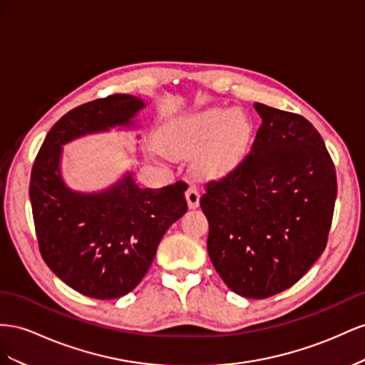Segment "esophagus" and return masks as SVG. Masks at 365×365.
I'll list each match as a JSON object with an SVG mask.
<instances>
[{"mask_svg":"<svg viewBox=\"0 0 365 365\" xmlns=\"http://www.w3.org/2000/svg\"><path fill=\"white\" fill-rule=\"evenodd\" d=\"M186 202H188V206L191 207V210H194V207L199 206V202H200V191L197 186L191 185L188 190H186Z\"/></svg>","mask_w":365,"mask_h":365,"instance_id":"34e87169","label":"esophagus"}]
</instances>
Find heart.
I'll return each mask as SVG.
<instances>
[{
	"instance_id": "1",
	"label": "heart",
	"mask_w": 365,
	"mask_h": 365,
	"mask_svg": "<svg viewBox=\"0 0 365 365\" xmlns=\"http://www.w3.org/2000/svg\"><path fill=\"white\" fill-rule=\"evenodd\" d=\"M249 134V123L242 113L229 114L225 108H210L174 120L163 134V145L173 155L197 153L207 173H222L240 158Z\"/></svg>"
}]
</instances>
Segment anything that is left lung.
<instances>
[{"instance_id": "8db88e82", "label": "left lung", "mask_w": 365, "mask_h": 365, "mask_svg": "<svg viewBox=\"0 0 365 365\" xmlns=\"http://www.w3.org/2000/svg\"><path fill=\"white\" fill-rule=\"evenodd\" d=\"M262 118L251 151L200 199L207 254L232 292L267 298L294 286L326 249L336 173L307 119L254 103Z\"/></svg>"}]
</instances>
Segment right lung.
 Listing matches in <instances>:
<instances>
[{"label": "right lung", "mask_w": 365, "mask_h": 365, "mask_svg": "<svg viewBox=\"0 0 365 365\" xmlns=\"http://www.w3.org/2000/svg\"><path fill=\"white\" fill-rule=\"evenodd\" d=\"M147 107L131 95H111L73 108L44 139L30 177V203L44 262L76 292L113 299L127 295L148 272L168 227L186 212L188 185L139 188L130 171L98 192L73 191L62 179L66 143L111 128H138Z\"/></svg>", "instance_id": "1"}]
</instances>
